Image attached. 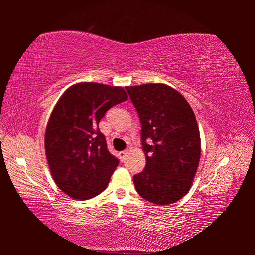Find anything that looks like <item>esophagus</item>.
<instances>
[{"instance_id":"34e87169","label":"esophagus","mask_w":255,"mask_h":255,"mask_svg":"<svg viewBox=\"0 0 255 255\" xmlns=\"http://www.w3.org/2000/svg\"><path fill=\"white\" fill-rule=\"evenodd\" d=\"M127 151H121V152H118V156L121 158L122 162H124L125 160H126V155H127Z\"/></svg>"}]
</instances>
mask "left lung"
<instances>
[{"mask_svg": "<svg viewBox=\"0 0 255 255\" xmlns=\"http://www.w3.org/2000/svg\"><path fill=\"white\" fill-rule=\"evenodd\" d=\"M141 123L145 167L133 176L138 194L150 203L169 205L185 196L196 174L200 137L187 101L171 86H126ZM151 139L153 143L146 141Z\"/></svg>", "mask_w": 255, "mask_h": 255, "instance_id": "obj_1", "label": "left lung"}]
</instances>
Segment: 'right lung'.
Here are the masks:
<instances>
[{
	"instance_id": "add662e5",
	"label": "right lung",
	"mask_w": 255,
	"mask_h": 255,
	"mask_svg": "<svg viewBox=\"0 0 255 255\" xmlns=\"http://www.w3.org/2000/svg\"><path fill=\"white\" fill-rule=\"evenodd\" d=\"M127 99L121 86L82 82L70 86L57 102L47 124L45 150L53 181L70 197L90 199L107 187L119 161L107 150L99 123Z\"/></svg>"
}]
</instances>
